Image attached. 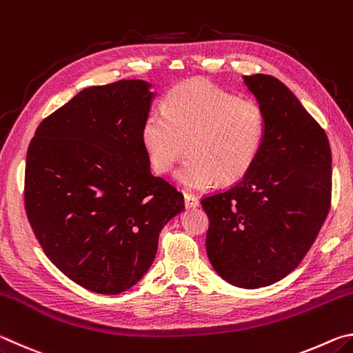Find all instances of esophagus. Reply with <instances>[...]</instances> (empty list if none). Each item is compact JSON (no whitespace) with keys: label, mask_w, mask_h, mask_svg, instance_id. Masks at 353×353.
<instances>
[{"label":"esophagus","mask_w":353,"mask_h":353,"mask_svg":"<svg viewBox=\"0 0 353 353\" xmlns=\"http://www.w3.org/2000/svg\"><path fill=\"white\" fill-rule=\"evenodd\" d=\"M183 199H185V207H187V208H196V207H199V199L196 198L194 194L183 193Z\"/></svg>","instance_id":"34e87169"}]
</instances>
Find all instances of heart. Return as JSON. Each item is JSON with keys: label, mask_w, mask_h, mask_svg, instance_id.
Instances as JSON below:
<instances>
[{"label": "heart", "mask_w": 353, "mask_h": 353, "mask_svg": "<svg viewBox=\"0 0 353 353\" xmlns=\"http://www.w3.org/2000/svg\"><path fill=\"white\" fill-rule=\"evenodd\" d=\"M265 128V113L254 101L196 81L172 88L163 112L149 113L141 141L152 168L162 174L188 149L176 179L202 190L246 176L260 154Z\"/></svg>", "instance_id": "b5f03b06"}]
</instances>
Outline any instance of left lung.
<instances>
[{
  "label": "left lung",
  "mask_w": 353,
  "mask_h": 353,
  "mask_svg": "<svg viewBox=\"0 0 353 353\" xmlns=\"http://www.w3.org/2000/svg\"><path fill=\"white\" fill-rule=\"evenodd\" d=\"M265 113V139L252 168L202 199L210 219L207 255L227 283L270 286L294 271L330 208L327 135L294 93L270 74L243 76Z\"/></svg>",
  "instance_id": "8db88e82"
}]
</instances>
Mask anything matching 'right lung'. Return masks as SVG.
<instances>
[{"mask_svg": "<svg viewBox=\"0 0 353 353\" xmlns=\"http://www.w3.org/2000/svg\"><path fill=\"white\" fill-rule=\"evenodd\" d=\"M152 83L83 88L45 118L26 155L25 207L45 254L65 276L119 294L149 271L182 193L151 172L141 128Z\"/></svg>", "mask_w": 353, "mask_h": 353, "instance_id": "1", "label": "right lung"}]
</instances>
